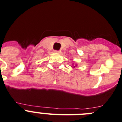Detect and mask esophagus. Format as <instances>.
<instances>
[{"label":"esophagus","mask_w":122,"mask_h":122,"mask_svg":"<svg viewBox=\"0 0 122 122\" xmlns=\"http://www.w3.org/2000/svg\"><path fill=\"white\" fill-rule=\"evenodd\" d=\"M53 52L55 53H60V51H58V50H54V51H53Z\"/></svg>","instance_id":"obj_1"}]
</instances>
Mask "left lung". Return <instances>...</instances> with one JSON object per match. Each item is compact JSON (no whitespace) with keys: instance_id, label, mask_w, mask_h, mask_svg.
<instances>
[{"instance_id":"8db88e82","label":"left lung","mask_w":122,"mask_h":122,"mask_svg":"<svg viewBox=\"0 0 122 122\" xmlns=\"http://www.w3.org/2000/svg\"><path fill=\"white\" fill-rule=\"evenodd\" d=\"M72 66H73V65H72ZM76 66H77V64H75V65L73 66H71V67H72V68H75Z\"/></svg>"}]
</instances>
